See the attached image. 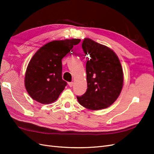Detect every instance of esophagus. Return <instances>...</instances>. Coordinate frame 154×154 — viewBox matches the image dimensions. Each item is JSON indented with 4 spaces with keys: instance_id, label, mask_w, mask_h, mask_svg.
Instances as JSON below:
<instances>
[{
    "instance_id": "obj_1",
    "label": "esophagus",
    "mask_w": 154,
    "mask_h": 154,
    "mask_svg": "<svg viewBox=\"0 0 154 154\" xmlns=\"http://www.w3.org/2000/svg\"><path fill=\"white\" fill-rule=\"evenodd\" d=\"M68 85H69V87H72L73 86V82H69V83H68Z\"/></svg>"
}]
</instances>
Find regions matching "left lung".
Returning <instances> with one entry per match:
<instances>
[{"label": "left lung", "instance_id": "left-lung-1", "mask_svg": "<svg viewBox=\"0 0 154 154\" xmlns=\"http://www.w3.org/2000/svg\"><path fill=\"white\" fill-rule=\"evenodd\" d=\"M82 49L88 55L86 63L87 89L77 100L90 110L106 109L112 104L122 91L123 74L117 55L105 45L85 38Z\"/></svg>", "mask_w": 154, "mask_h": 154}]
</instances>
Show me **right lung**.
Masks as SVG:
<instances>
[{"instance_id": "add662e5", "label": "right lung", "mask_w": 154, "mask_h": 154, "mask_svg": "<svg viewBox=\"0 0 154 154\" xmlns=\"http://www.w3.org/2000/svg\"><path fill=\"white\" fill-rule=\"evenodd\" d=\"M80 39L55 40L42 47L27 67L25 86L32 99L40 103L54 102L67 85L62 77V60Z\"/></svg>"}]
</instances>
